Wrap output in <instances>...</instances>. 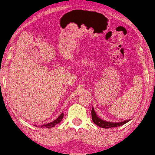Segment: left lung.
Returning <instances> with one entry per match:
<instances>
[{
	"label": "left lung",
	"mask_w": 155,
	"mask_h": 155,
	"mask_svg": "<svg viewBox=\"0 0 155 155\" xmlns=\"http://www.w3.org/2000/svg\"><path fill=\"white\" fill-rule=\"evenodd\" d=\"M92 120L93 121L94 123L97 124V126L100 127L102 128H105V129H107V128H111V127H116L123 125L124 124L127 123L130 121V120H125L124 122H106L104 121L103 120H101L100 117H98L97 115H96L95 110H94V108H92Z\"/></svg>",
	"instance_id": "left-lung-1"
}]
</instances>
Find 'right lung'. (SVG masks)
Returning a JSON list of instances; mask_svg holds the SVG:
<instances>
[{
    "label": "right lung",
    "mask_w": 155,
    "mask_h": 155,
    "mask_svg": "<svg viewBox=\"0 0 155 155\" xmlns=\"http://www.w3.org/2000/svg\"><path fill=\"white\" fill-rule=\"evenodd\" d=\"M63 113H62L58 117L57 119H55L54 121L50 122V123L48 124H43V125L41 126H38V127H41V128H51V127H55L56 124H58V123H60V122H61V120H63ZM37 127V125H36Z\"/></svg>",
    "instance_id": "1"
}]
</instances>
